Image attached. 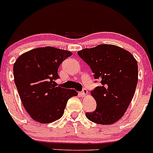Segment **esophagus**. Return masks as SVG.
Wrapping results in <instances>:
<instances>
[{
    "mask_svg": "<svg viewBox=\"0 0 153 153\" xmlns=\"http://www.w3.org/2000/svg\"><path fill=\"white\" fill-rule=\"evenodd\" d=\"M87 90L86 88H84L82 91L80 92V95H81V96H83V97L87 96Z\"/></svg>",
    "mask_w": 153,
    "mask_h": 153,
    "instance_id": "34e87169",
    "label": "esophagus"
}]
</instances>
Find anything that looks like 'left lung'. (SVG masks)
I'll return each mask as SVG.
<instances>
[{
    "label": "left lung",
    "instance_id": "1",
    "mask_svg": "<svg viewBox=\"0 0 153 153\" xmlns=\"http://www.w3.org/2000/svg\"><path fill=\"white\" fill-rule=\"evenodd\" d=\"M78 54L101 83L91 91L96 102V110L86 113V117L102 125L116 123L123 116L134 96L138 78L137 61L129 51L109 44L85 48Z\"/></svg>",
    "mask_w": 153,
    "mask_h": 153
}]
</instances>
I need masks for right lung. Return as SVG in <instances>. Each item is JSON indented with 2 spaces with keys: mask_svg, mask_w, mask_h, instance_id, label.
I'll use <instances>...</instances> for the list:
<instances>
[{
  "mask_svg": "<svg viewBox=\"0 0 153 153\" xmlns=\"http://www.w3.org/2000/svg\"><path fill=\"white\" fill-rule=\"evenodd\" d=\"M70 51L54 47L30 50L18 57L13 66L14 81L27 112L33 120L50 123L62 117L75 90L57 87V70Z\"/></svg>",
  "mask_w": 153,
  "mask_h": 153,
  "instance_id": "add662e5",
  "label": "right lung"
}]
</instances>
